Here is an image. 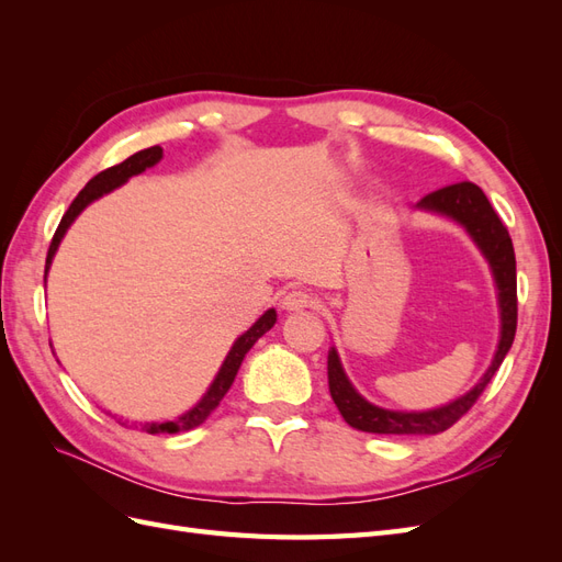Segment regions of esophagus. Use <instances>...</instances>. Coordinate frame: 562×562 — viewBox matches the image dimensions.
<instances>
[{"label": "esophagus", "instance_id": "esophagus-1", "mask_svg": "<svg viewBox=\"0 0 562 562\" xmlns=\"http://www.w3.org/2000/svg\"><path fill=\"white\" fill-rule=\"evenodd\" d=\"M316 304V297L307 291H300V288H295V291H288L281 300V307L285 312H302V310H312Z\"/></svg>", "mask_w": 562, "mask_h": 562}]
</instances>
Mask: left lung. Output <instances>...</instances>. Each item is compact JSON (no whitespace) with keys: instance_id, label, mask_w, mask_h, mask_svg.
<instances>
[{"instance_id":"left-lung-1","label":"left lung","mask_w":562,"mask_h":562,"mask_svg":"<svg viewBox=\"0 0 562 562\" xmlns=\"http://www.w3.org/2000/svg\"><path fill=\"white\" fill-rule=\"evenodd\" d=\"M417 209L440 213L452 217L454 223L462 225L475 246L481 248L485 260L490 262L492 277L497 283L499 295V316H502V330H499V345L495 351L492 366L485 370L481 382L475 384L469 394L459 396L457 401L434 407V411L422 413H398V411H384L368 403L359 391H356L345 375V368L339 363V356L335 347L328 351V386L330 396L337 405L339 415L345 417L349 427L368 431V434H394V436H429L450 429L452 424L471 411V405L481 398L490 380L495 378L504 356L508 353L516 337V323H518V295H516V252L508 229L499 220V215L492 209V203L483 194L479 184L469 180L448 184L443 190H436L417 201Z\"/></svg>"}]
</instances>
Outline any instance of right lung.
Here are the masks:
<instances>
[{
  "mask_svg": "<svg viewBox=\"0 0 562 562\" xmlns=\"http://www.w3.org/2000/svg\"><path fill=\"white\" fill-rule=\"evenodd\" d=\"M161 157H164V149H161L159 145L147 147V149L135 151V155L128 157L126 161L116 164V166L108 168V171H103V173H98L95 178H91V180L87 182V187H83V190L77 194V199L70 203V209L65 211V215H63V220H60V225H58V229H56V234H54V239H50L48 255H46V269H44V271H48L50 260H54V255H56V250H58V246H60V239L65 236L67 227H70V225L75 223V217H77L83 209H87L91 201H95V199H100L103 194L116 190V187L124 184L131 176H138V173L145 171V168L159 164ZM274 323H277V312H274V310H267L258 321L252 323V326H250L239 339H236L234 347H232L229 353H227V359H225L223 368H220V372L215 375L213 384L209 386L206 394H203V398L192 407V411H187L184 415H180L178 419H171V422H145V424L119 422V424H124V427H143V431H147V434H178V431H190V429L199 427V424L206 422V417L220 405V401L225 398V394H227L232 382H234V378H236V372H239V368H241L244 356L250 351V347H252L255 342H258V339H260L271 326H274Z\"/></svg>",
  "mask_w": 562,
  "mask_h": 562,
  "instance_id": "right-lung-1",
  "label": "right lung"
}]
</instances>
